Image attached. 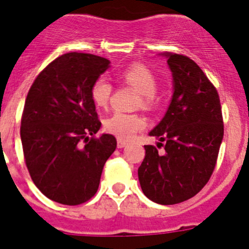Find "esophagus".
<instances>
[{"label":"esophagus","mask_w":249,"mask_h":249,"mask_svg":"<svg viewBox=\"0 0 249 249\" xmlns=\"http://www.w3.org/2000/svg\"><path fill=\"white\" fill-rule=\"evenodd\" d=\"M126 142L124 141V140H118V143H117V146H118V148H123V147H125L126 146Z\"/></svg>","instance_id":"1"}]
</instances>
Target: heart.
Instances as JSON below:
<instances>
[{
	"mask_svg": "<svg viewBox=\"0 0 249 249\" xmlns=\"http://www.w3.org/2000/svg\"><path fill=\"white\" fill-rule=\"evenodd\" d=\"M119 79L120 81L139 91L142 107L152 108L156 105V91L158 89V81L156 75L147 67L142 64L130 66L120 73ZM112 91L113 88L109 81L103 76H100L91 85V100L97 107H106L109 102ZM144 125L146 122L141 115L120 112L113 113L105 120L106 131L120 140L132 139L137 132L143 129Z\"/></svg>",
	"mask_w": 249,
	"mask_h": 249,
	"instance_id": "obj_1",
	"label": "heart"
}]
</instances>
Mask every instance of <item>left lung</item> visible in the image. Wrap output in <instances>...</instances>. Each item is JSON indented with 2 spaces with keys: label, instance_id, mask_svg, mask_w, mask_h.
Returning <instances> with one entry per match:
<instances>
[{
  "label": "left lung",
  "instance_id": "left-lung-1",
  "mask_svg": "<svg viewBox=\"0 0 249 249\" xmlns=\"http://www.w3.org/2000/svg\"><path fill=\"white\" fill-rule=\"evenodd\" d=\"M165 55L173 73V98L161 122L149 132L165 152L160 154L157 147L144 146L137 173L144 196L169 206L192 198L209 181L223 141L224 122L218 91L196 62L178 53Z\"/></svg>",
  "mask_w": 249,
  "mask_h": 249
}]
</instances>
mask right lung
<instances>
[{"label":"right lung","instance_id":"add662e5","mask_svg":"<svg viewBox=\"0 0 249 249\" xmlns=\"http://www.w3.org/2000/svg\"><path fill=\"white\" fill-rule=\"evenodd\" d=\"M109 63L90 53L62 54L38 74L26 96L20 125L26 168L36 187L60 204L78 206L95 196L117 147L113 135L95 136L101 122L90 96Z\"/></svg>","mask_w":249,"mask_h":249}]
</instances>
